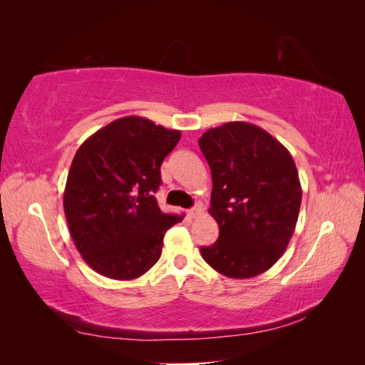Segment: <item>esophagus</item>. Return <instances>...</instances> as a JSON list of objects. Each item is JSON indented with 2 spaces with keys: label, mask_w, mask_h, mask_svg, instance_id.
Returning a JSON list of instances; mask_svg holds the SVG:
<instances>
[{
  "label": "esophagus",
  "mask_w": 365,
  "mask_h": 365,
  "mask_svg": "<svg viewBox=\"0 0 365 365\" xmlns=\"http://www.w3.org/2000/svg\"><path fill=\"white\" fill-rule=\"evenodd\" d=\"M201 214H202V209H201L200 206H196V207L190 209V211H188V215H190L191 219H196V217H200Z\"/></svg>",
  "instance_id": "1"
}]
</instances>
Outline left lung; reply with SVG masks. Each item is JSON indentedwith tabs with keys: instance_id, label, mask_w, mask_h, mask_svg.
<instances>
[{
	"instance_id": "1",
	"label": "left lung",
	"mask_w": 365,
	"mask_h": 365,
	"mask_svg": "<svg viewBox=\"0 0 365 365\" xmlns=\"http://www.w3.org/2000/svg\"><path fill=\"white\" fill-rule=\"evenodd\" d=\"M200 148L212 174L211 209L219 238L205 261L230 279H251L282 257L293 237L301 183L292 154L250 122L209 128Z\"/></svg>"
}]
</instances>
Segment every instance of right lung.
<instances>
[{
    "instance_id": "1",
    "label": "right lung",
    "mask_w": 365,
    "mask_h": 365,
    "mask_svg": "<svg viewBox=\"0 0 365 365\" xmlns=\"http://www.w3.org/2000/svg\"><path fill=\"white\" fill-rule=\"evenodd\" d=\"M138 115L120 117L86 138L71 164L64 212L83 261L108 279L133 280L163 252L165 232L183 215L159 209L160 164L180 140Z\"/></svg>"
}]
</instances>
